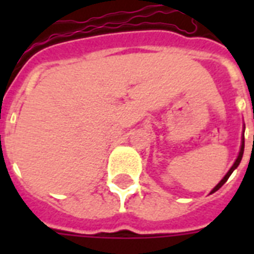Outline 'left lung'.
Masks as SVG:
<instances>
[{
  "label": "left lung",
  "instance_id": "obj_1",
  "mask_svg": "<svg viewBox=\"0 0 254 254\" xmlns=\"http://www.w3.org/2000/svg\"><path fill=\"white\" fill-rule=\"evenodd\" d=\"M243 154H244V135H243V142H241L240 153H239V155H237V159H236V161H235V163H233V166L231 167V169H229V171H228V173L225 174V177L223 178V179H221V181L219 182V183H217V185H216V187H215V189H213L212 191H211V193L216 192L217 190L220 189L221 186L224 185L225 182L228 181V178L231 177V174L233 173V170H235V169H237V166H239V165H240V162H241V158H243Z\"/></svg>",
  "mask_w": 254,
  "mask_h": 254
}]
</instances>
